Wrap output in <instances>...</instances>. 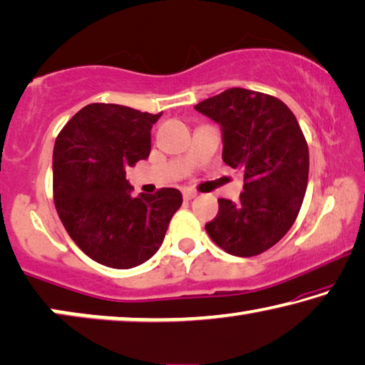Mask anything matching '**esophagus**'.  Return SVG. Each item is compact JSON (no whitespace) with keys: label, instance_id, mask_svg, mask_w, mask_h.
<instances>
[{"label":"esophagus","instance_id":"1","mask_svg":"<svg viewBox=\"0 0 365 365\" xmlns=\"http://www.w3.org/2000/svg\"><path fill=\"white\" fill-rule=\"evenodd\" d=\"M182 195H184V199H186V200H191V199L195 197V195H197V192L192 191V189H184Z\"/></svg>","mask_w":365,"mask_h":365}]
</instances>
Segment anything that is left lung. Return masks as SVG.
Segmentation results:
<instances>
[{
    "label": "left lung",
    "instance_id": "1",
    "mask_svg": "<svg viewBox=\"0 0 365 365\" xmlns=\"http://www.w3.org/2000/svg\"><path fill=\"white\" fill-rule=\"evenodd\" d=\"M194 108L220 125L222 160L244 174L240 199H219L205 230L230 255H258L283 239L303 204L309 173L303 131L282 100L247 88H229Z\"/></svg>",
    "mask_w": 365,
    "mask_h": 365
}]
</instances>
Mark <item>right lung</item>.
Returning <instances> with one entry per match:
<instances>
[{
	"instance_id": "add662e5",
	"label": "right lung",
	"mask_w": 365,
	"mask_h": 365,
	"mask_svg": "<svg viewBox=\"0 0 365 365\" xmlns=\"http://www.w3.org/2000/svg\"><path fill=\"white\" fill-rule=\"evenodd\" d=\"M151 115L115 103H91L67 121L52 155L54 202L67 234L105 267H138L165 240L182 195L174 187L131 195L126 168L146 160Z\"/></svg>"
}]
</instances>
